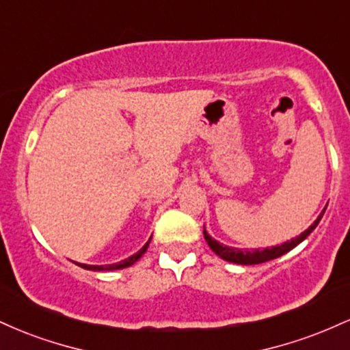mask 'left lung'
I'll list each match as a JSON object with an SVG mask.
<instances>
[{"label": "left lung", "instance_id": "obj_1", "mask_svg": "<svg viewBox=\"0 0 350 350\" xmlns=\"http://www.w3.org/2000/svg\"><path fill=\"white\" fill-rule=\"evenodd\" d=\"M326 211V208H324ZM324 211L323 214H321L317 219L314 220V224H312L311 227H308V230H304L303 234H299L296 239H291L288 240V242L281 243V245H275V247H270V248H263V250H260V248H255V250H242V248H234V247H227V245L217 242L215 239H212L211 235L207 234L206 230H204V239H206V242L208 243V247L212 248V252L215 253V255H219L220 258L226 260V262H230V263H237V265H258V263H265V262H270V260H275L278 258V256L284 255V253H288L293 248L296 247V245H299L303 242L306 237L311 234L312 230L317 227V224H319V220L323 219L324 215Z\"/></svg>", "mask_w": 350, "mask_h": 350}]
</instances>
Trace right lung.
I'll list each match as a JSON object with an SVG mask.
<instances>
[{
  "label": "right lung",
  "instance_id": "obj_1",
  "mask_svg": "<svg viewBox=\"0 0 350 350\" xmlns=\"http://www.w3.org/2000/svg\"><path fill=\"white\" fill-rule=\"evenodd\" d=\"M150 242L151 239L148 240L146 243L143 245V248L139 252H136L135 255L128 256V258L122 260V262L118 263H111V265H85V263H77L79 267H82L83 270H92V271H110V270H122V268H126V267H131V265L138 262L139 258H142V255L144 252L148 250V247H150Z\"/></svg>",
  "mask_w": 350,
  "mask_h": 350
}]
</instances>
